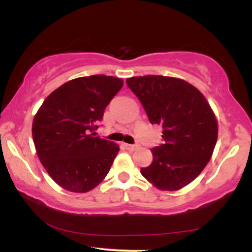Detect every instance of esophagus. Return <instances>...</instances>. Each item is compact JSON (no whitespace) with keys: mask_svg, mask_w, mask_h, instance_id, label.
<instances>
[{"mask_svg":"<svg viewBox=\"0 0 252 252\" xmlns=\"http://www.w3.org/2000/svg\"><path fill=\"white\" fill-rule=\"evenodd\" d=\"M138 144H126V148L128 150H136L138 149Z\"/></svg>","mask_w":252,"mask_h":252,"instance_id":"esophagus-1","label":"esophagus"}]
</instances>
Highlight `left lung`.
I'll list each match as a JSON object with an SVG mask.
<instances>
[{
    "label": "left lung",
    "mask_w": 252,
    "mask_h": 252,
    "mask_svg": "<svg viewBox=\"0 0 252 252\" xmlns=\"http://www.w3.org/2000/svg\"><path fill=\"white\" fill-rule=\"evenodd\" d=\"M126 85L152 124L162 126L163 143L152 149L153 162L141 174L161 190H178L202 172L212 156L218 123L198 89L179 78L132 77Z\"/></svg>",
    "instance_id": "8db88e82"
}]
</instances>
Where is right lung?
Listing matches in <instances>:
<instances>
[{
  "label": "right lung",
  "mask_w": 252,
  "mask_h": 252,
  "mask_svg": "<svg viewBox=\"0 0 252 252\" xmlns=\"http://www.w3.org/2000/svg\"><path fill=\"white\" fill-rule=\"evenodd\" d=\"M122 86V79L104 74L76 78L54 90L37 110L32 126L36 154L66 190L89 192L111 168L120 147L94 131Z\"/></svg>",
  "instance_id": "right-lung-1"
}]
</instances>
